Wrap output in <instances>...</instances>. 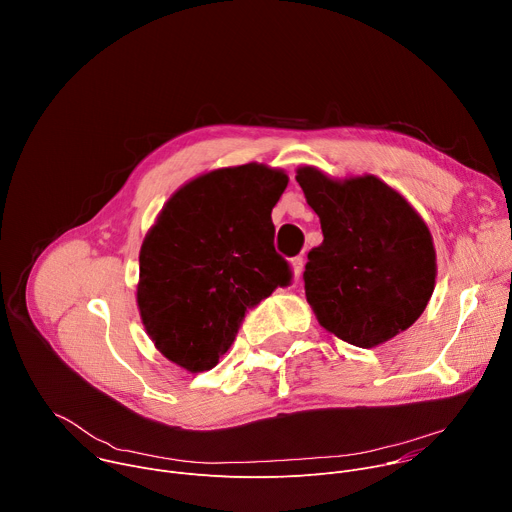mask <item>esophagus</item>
I'll use <instances>...</instances> for the list:
<instances>
[{"label": "esophagus", "mask_w": 512, "mask_h": 512, "mask_svg": "<svg viewBox=\"0 0 512 512\" xmlns=\"http://www.w3.org/2000/svg\"><path fill=\"white\" fill-rule=\"evenodd\" d=\"M291 271H294V275L298 277L300 273H302V269H304V259L302 257H296V259H291Z\"/></svg>", "instance_id": "1"}]
</instances>
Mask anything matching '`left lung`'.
<instances>
[{"label": "left lung", "mask_w": 512, "mask_h": 512, "mask_svg": "<svg viewBox=\"0 0 512 512\" xmlns=\"http://www.w3.org/2000/svg\"><path fill=\"white\" fill-rule=\"evenodd\" d=\"M296 180L324 235L304 273L318 324L358 348L405 332L423 314L437 275L423 216L373 174L334 178L300 166Z\"/></svg>", "instance_id": "1"}]
</instances>
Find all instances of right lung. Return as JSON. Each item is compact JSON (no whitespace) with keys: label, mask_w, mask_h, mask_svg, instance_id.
<instances>
[{"label":"right lung","mask_w":512,"mask_h":512,"mask_svg":"<svg viewBox=\"0 0 512 512\" xmlns=\"http://www.w3.org/2000/svg\"><path fill=\"white\" fill-rule=\"evenodd\" d=\"M281 168L249 162L182 184L139 249L137 310L154 346L180 369L216 367L247 308L287 285L271 210L287 188Z\"/></svg>","instance_id":"right-lung-1"}]
</instances>
